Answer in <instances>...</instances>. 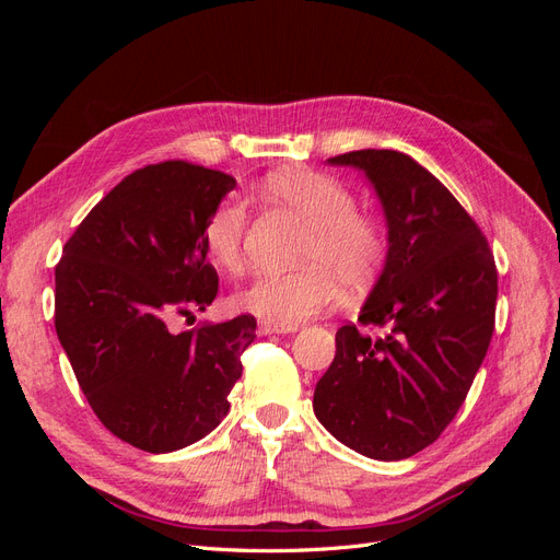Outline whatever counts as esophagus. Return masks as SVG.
<instances>
[{
    "instance_id": "1",
    "label": "esophagus",
    "mask_w": 560,
    "mask_h": 560,
    "mask_svg": "<svg viewBox=\"0 0 560 560\" xmlns=\"http://www.w3.org/2000/svg\"><path fill=\"white\" fill-rule=\"evenodd\" d=\"M257 331L261 336H268V334H292V331H296V327H280V325H270V322H261Z\"/></svg>"
}]
</instances>
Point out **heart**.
Instances as JSON below:
<instances>
[{
  "instance_id": "b5f03b06",
  "label": "heart",
  "mask_w": 560,
  "mask_h": 560,
  "mask_svg": "<svg viewBox=\"0 0 560 560\" xmlns=\"http://www.w3.org/2000/svg\"><path fill=\"white\" fill-rule=\"evenodd\" d=\"M264 196L311 226L299 254L303 268L290 273H264L235 294V306L270 325L296 327L299 322L329 311L341 296V282L360 290L376 278L387 254L381 219L358 210L343 182L315 171H280L264 182ZM247 208L226 198L210 212L202 241L212 261L238 273L245 266Z\"/></svg>"
}]
</instances>
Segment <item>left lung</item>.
<instances>
[{"label":"left lung","instance_id":"left-lung-1","mask_svg":"<svg viewBox=\"0 0 560 560\" xmlns=\"http://www.w3.org/2000/svg\"><path fill=\"white\" fill-rule=\"evenodd\" d=\"M374 184L387 257L358 322L336 331L313 411L338 442L374 460L434 444L460 409L495 329L498 268L477 222L425 167L393 149L329 159Z\"/></svg>","mask_w":560,"mask_h":560}]
</instances>
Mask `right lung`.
I'll list each match as a JSON object with an SVG mask.
<instances>
[{
    "label": "right lung",
    "instance_id": "add662e5",
    "mask_svg": "<svg viewBox=\"0 0 560 560\" xmlns=\"http://www.w3.org/2000/svg\"><path fill=\"white\" fill-rule=\"evenodd\" d=\"M235 179L186 161L118 182L77 226L56 266V331L100 422L147 453L210 434L229 413L257 319L173 334L206 311L219 278L202 229Z\"/></svg>",
    "mask_w": 560,
    "mask_h": 560
}]
</instances>
